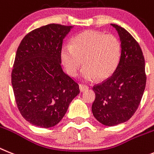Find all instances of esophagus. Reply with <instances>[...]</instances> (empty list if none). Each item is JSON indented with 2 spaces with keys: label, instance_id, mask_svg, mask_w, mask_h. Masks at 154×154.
<instances>
[{
  "label": "esophagus",
  "instance_id": "1",
  "mask_svg": "<svg viewBox=\"0 0 154 154\" xmlns=\"http://www.w3.org/2000/svg\"><path fill=\"white\" fill-rule=\"evenodd\" d=\"M79 88H80V91H81V92H84L85 91L88 90V87L86 86V85H79Z\"/></svg>",
  "mask_w": 154,
  "mask_h": 154
}]
</instances>
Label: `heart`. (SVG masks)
<instances>
[{"label":"heart","mask_w":154,"mask_h":154,"mask_svg":"<svg viewBox=\"0 0 154 154\" xmlns=\"http://www.w3.org/2000/svg\"><path fill=\"white\" fill-rule=\"evenodd\" d=\"M120 56L119 39L94 30L80 33L73 38V43L64 44L60 50L61 60L68 74L76 77L83 60L85 67L81 77L88 81L110 77L117 68Z\"/></svg>","instance_id":"1"}]
</instances>
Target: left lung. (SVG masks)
<instances>
[{
    "label": "left lung",
    "mask_w": 154,
    "mask_h": 154,
    "mask_svg": "<svg viewBox=\"0 0 154 154\" xmlns=\"http://www.w3.org/2000/svg\"><path fill=\"white\" fill-rule=\"evenodd\" d=\"M121 42L118 66L109 79L95 85L92 113L100 123L113 126L128 121L138 109L145 90V60L140 45L125 29L111 24Z\"/></svg>",
    "instance_id": "obj_1"
}]
</instances>
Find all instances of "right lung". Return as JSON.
<instances>
[{
    "mask_svg": "<svg viewBox=\"0 0 154 154\" xmlns=\"http://www.w3.org/2000/svg\"><path fill=\"white\" fill-rule=\"evenodd\" d=\"M73 28L44 25L26 35L17 49L11 85L20 113L32 125H57L80 93L77 83L61 66L63 41Z\"/></svg>",
    "mask_w": 154,
    "mask_h": 154,
    "instance_id": "obj_1",
    "label": "right lung"
}]
</instances>
